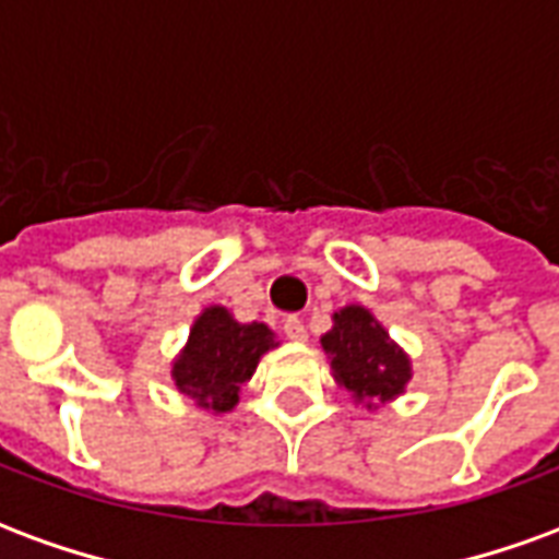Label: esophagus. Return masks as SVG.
<instances>
[{"label": "esophagus", "instance_id": "obj_1", "mask_svg": "<svg viewBox=\"0 0 559 559\" xmlns=\"http://www.w3.org/2000/svg\"><path fill=\"white\" fill-rule=\"evenodd\" d=\"M284 335L290 341H296V344H302V341H308V329H305V323L299 317H287V320H284Z\"/></svg>", "mask_w": 559, "mask_h": 559}]
</instances>
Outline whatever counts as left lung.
<instances>
[{
	"label": "left lung",
	"mask_w": 559,
	"mask_h": 559,
	"mask_svg": "<svg viewBox=\"0 0 559 559\" xmlns=\"http://www.w3.org/2000/svg\"><path fill=\"white\" fill-rule=\"evenodd\" d=\"M335 326L323 335V350L341 386L356 401L374 407V401L399 399L411 380V359L389 332L362 305H347L332 317Z\"/></svg>",
	"instance_id": "obj_1"
}]
</instances>
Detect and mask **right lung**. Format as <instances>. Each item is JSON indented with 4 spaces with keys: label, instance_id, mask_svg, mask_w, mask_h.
<instances>
[{
    "label": "right lung",
    "instance_id": "1",
    "mask_svg": "<svg viewBox=\"0 0 559 559\" xmlns=\"http://www.w3.org/2000/svg\"><path fill=\"white\" fill-rule=\"evenodd\" d=\"M272 347V329L263 323H236L227 308L212 305L197 317L185 350L173 362L176 389L203 411H233L242 383L251 380L260 356Z\"/></svg>",
    "mask_w": 559,
    "mask_h": 559
}]
</instances>
